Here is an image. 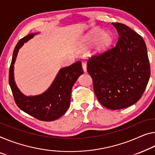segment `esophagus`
<instances>
[{
	"instance_id": "34e87169",
	"label": "esophagus",
	"mask_w": 155,
	"mask_h": 155,
	"mask_svg": "<svg viewBox=\"0 0 155 155\" xmlns=\"http://www.w3.org/2000/svg\"><path fill=\"white\" fill-rule=\"evenodd\" d=\"M82 68H83V71H84V73H87V64L84 63V62H82Z\"/></svg>"
}]
</instances>
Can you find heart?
Returning <instances> with one entry per match:
<instances>
[{
  "mask_svg": "<svg viewBox=\"0 0 155 155\" xmlns=\"http://www.w3.org/2000/svg\"><path fill=\"white\" fill-rule=\"evenodd\" d=\"M113 42L114 37L110 32L96 28L86 35L82 41V47L87 48L95 44L94 53L99 54L107 51L112 46Z\"/></svg>",
  "mask_w": 155,
  "mask_h": 155,
  "instance_id": "heart-1",
  "label": "heart"
}]
</instances>
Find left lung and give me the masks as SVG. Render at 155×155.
Wrapping results in <instances>:
<instances>
[{"label":"left lung","mask_w":155,"mask_h":155,"mask_svg":"<svg viewBox=\"0 0 155 155\" xmlns=\"http://www.w3.org/2000/svg\"><path fill=\"white\" fill-rule=\"evenodd\" d=\"M119 37L116 46L87 61V71L102 105L120 109L141 98L150 76V66L143 39L123 23H112Z\"/></svg>","instance_id":"1"}]
</instances>
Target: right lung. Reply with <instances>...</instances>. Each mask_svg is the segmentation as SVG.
<instances>
[{
  "label": "right lung",
  "instance_id": "add662e5",
  "mask_svg": "<svg viewBox=\"0 0 155 155\" xmlns=\"http://www.w3.org/2000/svg\"><path fill=\"white\" fill-rule=\"evenodd\" d=\"M30 34L21 39L14 48L9 72V84L16 105L21 110L43 121H53L63 116L70 106L71 89L78 77L83 73L82 63L75 64L59 70L48 89L43 94L26 96L16 87L14 78V64L20 48L37 35Z\"/></svg>",
  "mask_w": 155,
  "mask_h": 155
}]
</instances>
